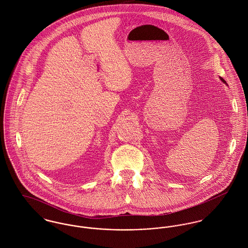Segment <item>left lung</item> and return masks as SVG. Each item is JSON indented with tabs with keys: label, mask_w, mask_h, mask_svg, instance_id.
<instances>
[{
	"label": "left lung",
	"mask_w": 248,
	"mask_h": 248,
	"mask_svg": "<svg viewBox=\"0 0 248 248\" xmlns=\"http://www.w3.org/2000/svg\"><path fill=\"white\" fill-rule=\"evenodd\" d=\"M220 81H221V82H223V83H225V81H224V80H223V79H222V78H221V77H220Z\"/></svg>",
	"instance_id": "left-lung-1"
}]
</instances>
